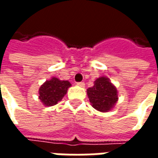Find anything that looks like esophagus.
<instances>
[{
  "mask_svg": "<svg viewBox=\"0 0 158 158\" xmlns=\"http://www.w3.org/2000/svg\"><path fill=\"white\" fill-rule=\"evenodd\" d=\"M77 85L80 86V87H85V84L84 82H78V83H77Z\"/></svg>",
  "mask_w": 158,
  "mask_h": 158,
  "instance_id": "1",
  "label": "esophagus"
}]
</instances>
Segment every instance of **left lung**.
Instances as JSON below:
<instances>
[{
    "instance_id": "obj_1",
    "label": "left lung",
    "mask_w": 158,
    "mask_h": 158,
    "mask_svg": "<svg viewBox=\"0 0 158 158\" xmlns=\"http://www.w3.org/2000/svg\"><path fill=\"white\" fill-rule=\"evenodd\" d=\"M87 95L91 106L102 113L113 108L118 99L117 88L106 77L96 79L94 85L87 89Z\"/></svg>"
}]
</instances>
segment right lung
Here are the masks:
<instances>
[{"mask_svg": "<svg viewBox=\"0 0 158 158\" xmlns=\"http://www.w3.org/2000/svg\"><path fill=\"white\" fill-rule=\"evenodd\" d=\"M71 84L68 80H60L52 77L40 86L39 89L40 100L45 106H54L65 96Z\"/></svg>", "mask_w": 158, "mask_h": 158, "instance_id": "1", "label": "right lung"}]
</instances>
